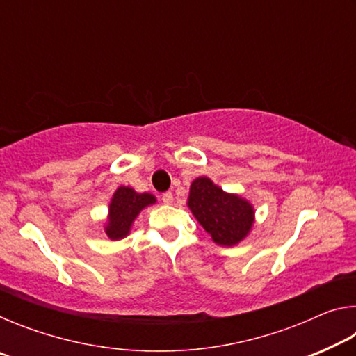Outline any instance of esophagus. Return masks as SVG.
Listing matches in <instances>:
<instances>
[{
	"label": "esophagus",
	"mask_w": 356,
	"mask_h": 356,
	"mask_svg": "<svg viewBox=\"0 0 356 356\" xmlns=\"http://www.w3.org/2000/svg\"><path fill=\"white\" fill-rule=\"evenodd\" d=\"M161 201H163L165 204H172V201H174V196H172V193H171V191L163 193V196H161Z\"/></svg>",
	"instance_id": "obj_1"
}]
</instances>
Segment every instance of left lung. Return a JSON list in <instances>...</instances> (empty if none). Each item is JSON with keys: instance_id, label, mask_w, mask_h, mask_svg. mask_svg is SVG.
<instances>
[{"instance_id": "8db88e82", "label": "left lung", "mask_w": 356, "mask_h": 356, "mask_svg": "<svg viewBox=\"0 0 356 356\" xmlns=\"http://www.w3.org/2000/svg\"><path fill=\"white\" fill-rule=\"evenodd\" d=\"M186 204L216 245L240 243L254 225V209L251 204L238 195L222 191L209 177L193 180Z\"/></svg>"}]
</instances>
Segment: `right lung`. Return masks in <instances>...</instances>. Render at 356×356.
<instances>
[{
    "label": "right lung",
    "mask_w": 356,
    "mask_h": 356,
    "mask_svg": "<svg viewBox=\"0 0 356 356\" xmlns=\"http://www.w3.org/2000/svg\"><path fill=\"white\" fill-rule=\"evenodd\" d=\"M156 200L150 193H136L130 186H119L110 202V212L105 226V234L111 240H120L130 234L131 225L141 210L152 206Z\"/></svg>",
    "instance_id": "1"
}]
</instances>
